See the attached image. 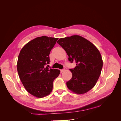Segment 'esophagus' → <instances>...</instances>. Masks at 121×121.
I'll use <instances>...</instances> for the list:
<instances>
[{"label": "esophagus", "instance_id": "obj_1", "mask_svg": "<svg viewBox=\"0 0 121 121\" xmlns=\"http://www.w3.org/2000/svg\"><path fill=\"white\" fill-rule=\"evenodd\" d=\"M60 73H63L64 71H65V69H60Z\"/></svg>", "mask_w": 121, "mask_h": 121}]
</instances>
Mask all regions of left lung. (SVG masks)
<instances>
[{"label": "left lung", "mask_w": 121, "mask_h": 121, "mask_svg": "<svg viewBox=\"0 0 121 121\" xmlns=\"http://www.w3.org/2000/svg\"><path fill=\"white\" fill-rule=\"evenodd\" d=\"M57 43L66 52L69 60L76 63L74 69H69L72 77L67 82L68 89L77 94L87 92L94 87L101 74L103 61L99 51L79 35L60 38Z\"/></svg>", "instance_id": "left-lung-1"}]
</instances>
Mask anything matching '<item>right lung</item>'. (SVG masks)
<instances>
[{"mask_svg":"<svg viewBox=\"0 0 121 121\" xmlns=\"http://www.w3.org/2000/svg\"><path fill=\"white\" fill-rule=\"evenodd\" d=\"M57 39L45 36L36 38L22 48L18 56L20 79L26 90L36 97L42 98L52 92L54 80L60 74L59 69L46 67Z\"/></svg>","mask_w":121,"mask_h":121,"instance_id":"right-lung-1","label":"right lung"}]
</instances>
